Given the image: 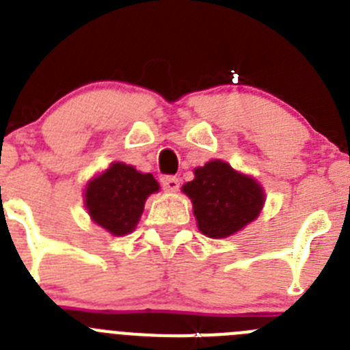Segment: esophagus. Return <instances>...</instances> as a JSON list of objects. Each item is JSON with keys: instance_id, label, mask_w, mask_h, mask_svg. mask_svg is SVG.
I'll list each match as a JSON object with an SVG mask.
<instances>
[{"instance_id": "1", "label": "esophagus", "mask_w": 350, "mask_h": 350, "mask_svg": "<svg viewBox=\"0 0 350 350\" xmlns=\"http://www.w3.org/2000/svg\"><path fill=\"white\" fill-rule=\"evenodd\" d=\"M161 184H163V189L166 193H177L178 187H180V180L177 177H163Z\"/></svg>"}]
</instances>
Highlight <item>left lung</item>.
<instances>
[{
    "mask_svg": "<svg viewBox=\"0 0 350 350\" xmlns=\"http://www.w3.org/2000/svg\"><path fill=\"white\" fill-rule=\"evenodd\" d=\"M182 193L193 203L198 230L215 240L231 237L256 221L267 200L254 177L221 159L194 168V178L182 185Z\"/></svg>",
    "mask_w": 350,
    "mask_h": 350,
    "instance_id": "1",
    "label": "left lung"
}]
</instances>
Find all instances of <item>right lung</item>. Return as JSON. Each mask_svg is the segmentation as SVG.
Here are the masks:
<instances>
[{
    "label": "right lung",
    "mask_w": 350,
    "mask_h": 350,
    "mask_svg": "<svg viewBox=\"0 0 350 350\" xmlns=\"http://www.w3.org/2000/svg\"><path fill=\"white\" fill-rule=\"evenodd\" d=\"M159 191L152 173L116 161L85 184L83 205L92 222L113 237L135 231L147 198Z\"/></svg>",
    "instance_id": "1"
}]
</instances>
